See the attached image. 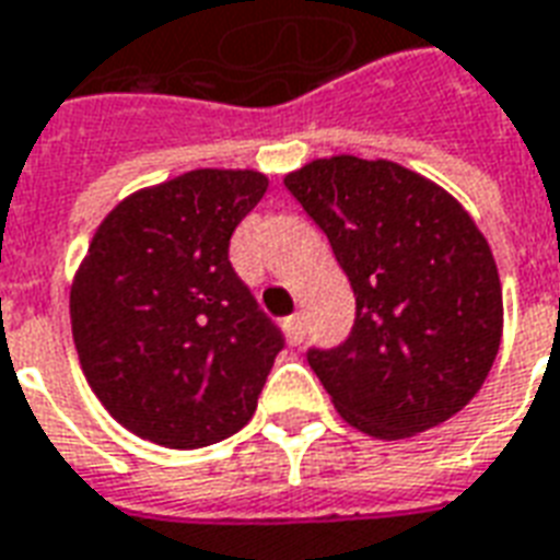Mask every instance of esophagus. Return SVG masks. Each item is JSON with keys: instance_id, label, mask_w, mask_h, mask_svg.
I'll use <instances>...</instances> for the list:
<instances>
[{"instance_id": "1", "label": "esophagus", "mask_w": 560, "mask_h": 560, "mask_svg": "<svg viewBox=\"0 0 560 560\" xmlns=\"http://www.w3.org/2000/svg\"><path fill=\"white\" fill-rule=\"evenodd\" d=\"M285 327V334H289V339L295 345L304 342V334H306V322H304V313H295V315H289L283 322Z\"/></svg>"}]
</instances>
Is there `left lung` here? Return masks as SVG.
<instances>
[{
  "label": "left lung",
  "mask_w": 560,
  "mask_h": 560,
  "mask_svg": "<svg viewBox=\"0 0 560 560\" xmlns=\"http://www.w3.org/2000/svg\"><path fill=\"white\" fill-rule=\"evenodd\" d=\"M283 183L354 289L348 339L306 354L345 422L405 440L464 410L502 342L495 259L464 206L386 159H315Z\"/></svg>",
  "instance_id": "left-lung-1"
}]
</instances>
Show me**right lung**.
Returning <instances> with one entry per match:
<instances>
[{
    "label": "right lung",
    "instance_id": "right-lung-1",
    "mask_svg": "<svg viewBox=\"0 0 560 560\" xmlns=\"http://www.w3.org/2000/svg\"><path fill=\"white\" fill-rule=\"evenodd\" d=\"M259 171L200 167L105 215L70 289L94 395L132 434L203 448L242 431L283 334L230 265V235L262 200Z\"/></svg>",
    "mask_w": 560,
    "mask_h": 560
}]
</instances>
